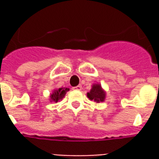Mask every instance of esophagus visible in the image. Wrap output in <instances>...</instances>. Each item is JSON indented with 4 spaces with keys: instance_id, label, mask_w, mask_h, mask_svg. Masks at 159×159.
Returning <instances> with one entry per match:
<instances>
[{
    "instance_id": "1",
    "label": "esophagus",
    "mask_w": 159,
    "mask_h": 159,
    "mask_svg": "<svg viewBox=\"0 0 159 159\" xmlns=\"http://www.w3.org/2000/svg\"><path fill=\"white\" fill-rule=\"evenodd\" d=\"M76 90H82V85H77L76 87L74 88Z\"/></svg>"
}]
</instances>
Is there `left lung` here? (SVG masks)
<instances>
[{"mask_svg":"<svg viewBox=\"0 0 159 159\" xmlns=\"http://www.w3.org/2000/svg\"><path fill=\"white\" fill-rule=\"evenodd\" d=\"M87 97L90 100H93L95 103L104 102L107 97V92L101 87L100 83H93L92 88L89 93H87Z\"/></svg>","mask_w":159,"mask_h":159,"instance_id":"1","label":"left lung"}]
</instances>
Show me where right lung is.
I'll return each instance as SVG.
<instances>
[{"instance_id": "1", "label": "right lung", "mask_w": 159, "mask_h": 159, "mask_svg": "<svg viewBox=\"0 0 159 159\" xmlns=\"http://www.w3.org/2000/svg\"><path fill=\"white\" fill-rule=\"evenodd\" d=\"M70 90L68 88H59V89H55L52 91L49 96V100L50 102H54L57 103L60 100H63V98L66 96V93Z\"/></svg>"}]
</instances>
